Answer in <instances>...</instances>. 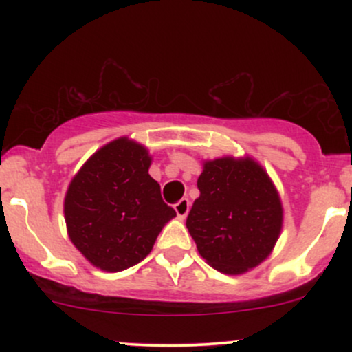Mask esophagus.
Returning <instances> with one entry per match:
<instances>
[{
  "label": "esophagus",
  "instance_id": "34e87169",
  "mask_svg": "<svg viewBox=\"0 0 352 352\" xmlns=\"http://www.w3.org/2000/svg\"><path fill=\"white\" fill-rule=\"evenodd\" d=\"M175 212H177V217L180 218V220H184L185 217L188 215V210H190V200L188 199H182L179 204H175Z\"/></svg>",
  "mask_w": 352,
  "mask_h": 352
}]
</instances>
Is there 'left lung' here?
<instances>
[{
  "label": "left lung",
  "mask_w": 352,
  "mask_h": 352,
  "mask_svg": "<svg viewBox=\"0 0 352 352\" xmlns=\"http://www.w3.org/2000/svg\"><path fill=\"white\" fill-rule=\"evenodd\" d=\"M187 228L210 266L243 274L263 263L283 228V204L273 180L252 157L204 160Z\"/></svg>",
  "instance_id": "obj_1"
}]
</instances>
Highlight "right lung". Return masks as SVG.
Wrapping results in <instances>:
<instances>
[{"label":"right lung","mask_w":352,"mask_h":352,"mask_svg":"<svg viewBox=\"0 0 352 352\" xmlns=\"http://www.w3.org/2000/svg\"><path fill=\"white\" fill-rule=\"evenodd\" d=\"M151 164L147 147L119 137L92 153L67 187V235L102 272H122L140 263L177 217L164 204L160 185L148 175Z\"/></svg>","instance_id":"1"}]
</instances>
